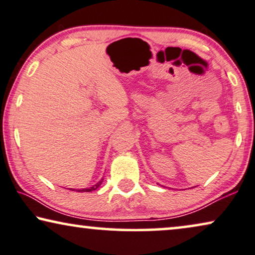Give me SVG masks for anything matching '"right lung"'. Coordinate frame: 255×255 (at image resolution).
I'll list each match as a JSON object with an SVG mask.
<instances>
[{"instance_id":"add662e5","label":"right lung","mask_w":255,"mask_h":255,"mask_svg":"<svg viewBox=\"0 0 255 255\" xmlns=\"http://www.w3.org/2000/svg\"><path fill=\"white\" fill-rule=\"evenodd\" d=\"M102 182H103V179L100 181L99 183H96L95 186H93V187H90V188H87V189H82V190H79V191H87V193H88V191H93V190H96L97 188H99L101 184H102ZM72 190H75V189H72Z\"/></svg>"}]
</instances>
